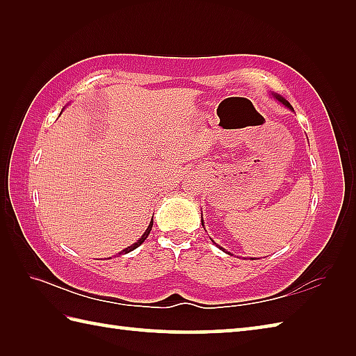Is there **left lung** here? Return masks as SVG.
Listing matches in <instances>:
<instances>
[{
    "label": "left lung",
    "instance_id": "left-lung-1",
    "mask_svg": "<svg viewBox=\"0 0 356 356\" xmlns=\"http://www.w3.org/2000/svg\"><path fill=\"white\" fill-rule=\"evenodd\" d=\"M270 95H272V97H274V99H277V101H278L280 104H283V105H284V107H287V108H289V110H292V111H293V108H292V105H291L289 102H287V101L284 99V97H283V96H280V95H277V93H270ZM202 226H203V229H205V225H203V217H202ZM205 231H207V229H205ZM209 238H211V237H209ZM211 241H214V240H213V238H211ZM214 243H216V241H214ZM216 246H217L218 249H222V251H223V252H226V254H229V255H232L231 252H228V251H226V249H225V248H222L220 245H217V243H216Z\"/></svg>",
    "mask_w": 356,
    "mask_h": 356
}]
</instances>
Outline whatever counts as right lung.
<instances>
[{
  "instance_id": "1",
  "label": "right lung",
  "mask_w": 356,
  "mask_h": 356,
  "mask_svg": "<svg viewBox=\"0 0 356 356\" xmlns=\"http://www.w3.org/2000/svg\"><path fill=\"white\" fill-rule=\"evenodd\" d=\"M151 228H153V218H151V222H149V225L147 226V229H145V232L142 234V237L136 241V243H133L131 246H128V248H125V249H122V251H120L119 254H128V252H131V251H134L136 248H139L143 241L147 240V237H148V234H149V231H151Z\"/></svg>"
}]
</instances>
